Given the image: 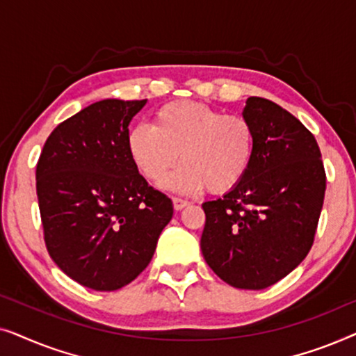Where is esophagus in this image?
I'll return each instance as SVG.
<instances>
[{"label":"esophagus","mask_w":356,"mask_h":356,"mask_svg":"<svg viewBox=\"0 0 356 356\" xmlns=\"http://www.w3.org/2000/svg\"><path fill=\"white\" fill-rule=\"evenodd\" d=\"M188 201H184V199H181V197H173V207H175V211H181V209H184L188 206Z\"/></svg>","instance_id":"1"}]
</instances>
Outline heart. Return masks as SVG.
Listing matches in <instances>:
<instances>
[{"mask_svg": "<svg viewBox=\"0 0 356 356\" xmlns=\"http://www.w3.org/2000/svg\"><path fill=\"white\" fill-rule=\"evenodd\" d=\"M129 157L149 181L160 183L178 160L165 186L175 193L202 189L227 193L245 178L254 157L252 124L241 115H223L196 102H172L155 111L152 126L129 129Z\"/></svg>", "mask_w": 356, "mask_h": 356, "instance_id": "1", "label": "heart"}]
</instances>
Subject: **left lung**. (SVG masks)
<instances>
[{
    "label": "left lung",
    "mask_w": 356,
    "mask_h": 356,
    "mask_svg": "<svg viewBox=\"0 0 356 356\" xmlns=\"http://www.w3.org/2000/svg\"><path fill=\"white\" fill-rule=\"evenodd\" d=\"M243 116L254 129V157L235 188L202 204L201 251L228 285L262 290L298 267L313 246L325 172L314 136L280 105L250 97Z\"/></svg>",
    "instance_id": "8db88e82"
}]
</instances>
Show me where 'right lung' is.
Instances as JSON below:
<instances>
[{
	"label": "right lung",
	"instance_id": "add662e5",
	"mask_svg": "<svg viewBox=\"0 0 356 356\" xmlns=\"http://www.w3.org/2000/svg\"><path fill=\"white\" fill-rule=\"evenodd\" d=\"M147 100L95 102L58 124L37 163L48 254L67 277L97 291L133 282L172 220V199L129 157L128 126Z\"/></svg>",
	"mask_w": 356,
	"mask_h": 356
}]
</instances>
